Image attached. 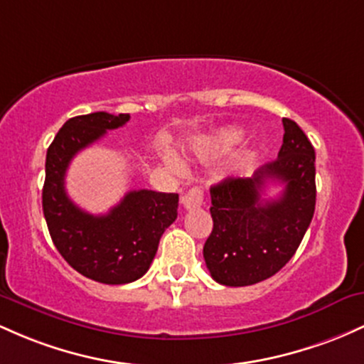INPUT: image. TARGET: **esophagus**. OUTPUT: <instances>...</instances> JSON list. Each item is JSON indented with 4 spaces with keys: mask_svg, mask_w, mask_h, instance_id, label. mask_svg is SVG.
<instances>
[{
    "mask_svg": "<svg viewBox=\"0 0 364 364\" xmlns=\"http://www.w3.org/2000/svg\"><path fill=\"white\" fill-rule=\"evenodd\" d=\"M204 201V193L203 189H199V187H194V189L187 191L186 194L182 196V204L186 210H196V208H199Z\"/></svg>",
    "mask_w": 364,
    "mask_h": 364,
    "instance_id": "obj_1",
    "label": "esophagus"
}]
</instances>
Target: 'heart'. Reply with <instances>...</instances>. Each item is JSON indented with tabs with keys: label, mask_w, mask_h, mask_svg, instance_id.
Returning <instances> with one entry per match:
<instances>
[{
	"label": "heart",
	"mask_w": 364,
	"mask_h": 364,
	"mask_svg": "<svg viewBox=\"0 0 364 364\" xmlns=\"http://www.w3.org/2000/svg\"><path fill=\"white\" fill-rule=\"evenodd\" d=\"M240 137H242V132H240L239 129L228 127V129H223L222 132H220L215 139H211L210 142H206L203 148H204V151L227 149V148H230V146L237 144V142L240 141Z\"/></svg>",
	"instance_id": "1"
}]
</instances>
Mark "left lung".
<instances>
[{
    "mask_svg": "<svg viewBox=\"0 0 364 364\" xmlns=\"http://www.w3.org/2000/svg\"><path fill=\"white\" fill-rule=\"evenodd\" d=\"M275 161L252 178H225L211 186L213 230L203 256L213 280L228 287L258 284L280 272L308 230L316 204L314 148L291 118ZM268 181L284 183L277 200H263Z\"/></svg>",
    "mask_w": 364,
    "mask_h": 364,
    "instance_id": "8db88e82",
    "label": "left lung"
}]
</instances>
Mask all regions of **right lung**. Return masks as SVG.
Here are the masks:
<instances>
[{
    "label": "right lung",
    "instance_id": "right-lung-1",
    "mask_svg": "<svg viewBox=\"0 0 364 364\" xmlns=\"http://www.w3.org/2000/svg\"><path fill=\"white\" fill-rule=\"evenodd\" d=\"M129 118L106 112L73 117L46 153L43 211L53 242L73 270L108 285L129 284L149 270L178 208V194L148 189L130 191L106 215L87 213L68 198L65 175L72 158Z\"/></svg>",
    "mask_w": 364,
    "mask_h": 364
}]
</instances>
